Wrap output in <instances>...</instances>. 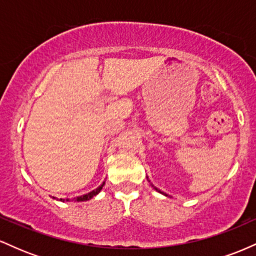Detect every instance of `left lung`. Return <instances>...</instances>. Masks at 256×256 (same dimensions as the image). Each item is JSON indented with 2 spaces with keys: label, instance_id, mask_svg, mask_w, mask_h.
<instances>
[{
  "label": "left lung",
  "instance_id": "8db88e82",
  "mask_svg": "<svg viewBox=\"0 0 256 256\" xmlns=\"http://www.w3.org/2000/svg\"><path fill=\"white\" fill-rule=\"evenodd\" d=\"M155 190H158V189H156V188H155ZM158 192H160V190H158ZM165 195H166V194H165ZM166 196H167V195H166Z\"/></svg>",
  "mask_w": 256,
  "mask_h": 256
}]
</instances>
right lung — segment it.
I'll return each instance as SVG.
<instances>
[{
    "mask_svg": "<svg viewBox=\"0 0 256 256\" xmlns=\"http://www.w3.org/2000/svg\"><path fill=\"white\" fill-rule=\"evenodd\" d=\"M104 183L102 184L101 186H98V189L92 190V192H91L86 194V195H83V196H79V198H76V201H77V202H80V201H88V200L92 198L94 196L98 195V194L100 192H101V190H102V186H104ZM60 201H64H64H70V200H68V198H66V200H64V198H60Z\"/></svg>",
    "mask_w": 256,
    "mask_h": 256,
    "instance_id": "1",
    "label": "right lung"
}]
</instances>
